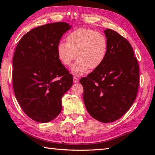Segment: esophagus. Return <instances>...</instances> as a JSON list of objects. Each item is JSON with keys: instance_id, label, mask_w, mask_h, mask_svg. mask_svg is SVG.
I'll return each instance as SVG.
<instances>
[{"instance_id": "1", "label": "esophagus", "mask_w": 155, "mask_h": 155, "mask_svg": "<svg viewBox=\"0 0 155 155\" xmlns=\"http://www.w3.org/2000/svg\"><path fill=\"white\" fill-rule=\"evenodd\" d=\"M78 81H79V80H78L77 77H73V82H74V83H78Z\"/></svg>"}]
</instances>
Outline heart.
<instances>
[{"label":"heart","mask_w":155,"mask_h":155,"mask_svg":"<svg viewBox=\"0 0 155 155\" xmlns=\"http://www.w3.org/2000/svg\"><path fill=\"white\" fill-rule=\"evenodd\" d=\"M66 41L67 43L60 42L57 45V57L62 64L69 67L77 57L78 60L71 69L76 76L83 75L89 68L95 70L106 59L107 40L97 31L90 28H78L69 33Z\"/></svg>","instance_id":"heart-1"}]
</instances>
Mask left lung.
I'll list each match as a JSON object with an SVG mask.
<instances>
[{
    "mask_svg": "<svg viewBox=\"0 0 155 155\" xmlns=\"http://www.w3.org/2000/svg\"><path fill=\"white\" fill-rule=\"evenodd\" d=\"M108 42L106 59L80 83L91 116L104 123L123 117L132 106L139 84V68L130 44L111 29L104 30Z\"/></svg>",
    "mask_w": 155,
    "mask_h": 155,
    "instance_id": "8db88e82",
    "label": "left lung"
}]
</instances>
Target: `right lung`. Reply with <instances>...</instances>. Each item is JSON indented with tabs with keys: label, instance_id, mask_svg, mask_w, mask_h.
<instances>
[{
	"label": "right lung",
	"instance_id": "right-lung-1",
	"mask_svg": "<svg viewBox=\"0 0 155 155\" xmlns=\"http://www.w3.org/2000/svg\"><path fill=\"white\" fill-rule=\"evenodd\" d=\"M71 27L58 22L35 28L16 48L12 62L15 97L25 113L38 123H48L60 114L62 97L72 85V74L57 54L61 37Z\"/></svg>",
	"mask_w": 155,
	"mask_h": 155
}]
</instances>
